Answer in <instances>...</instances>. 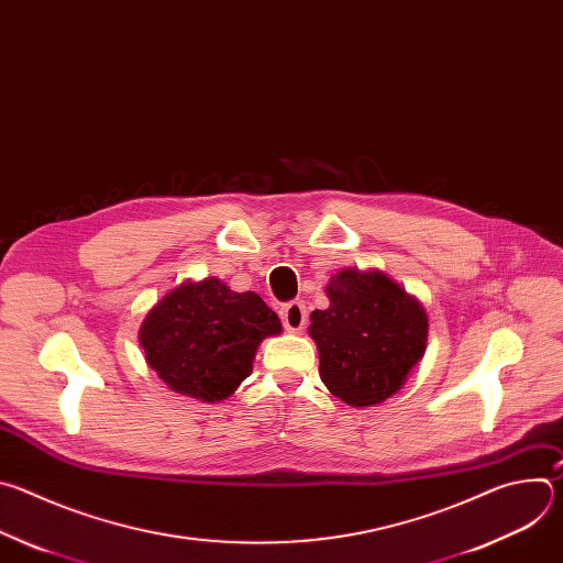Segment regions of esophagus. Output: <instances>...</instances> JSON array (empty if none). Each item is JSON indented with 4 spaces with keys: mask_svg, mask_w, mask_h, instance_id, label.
Wrapping results in <instances>:
<instances>
[{
    "mask_svg": "<svg viewBox=\"0 0 563 563\" xmlns=\"http://www.w3.org/2000/svg\"><path fill=\"white\" fill-rule=\"evenodd\" d=\"M280 318H283V325L289 332H300L307 323V309L302 300H291L287 305L280 307Z\"/></svg>",
    "mask_w": 563,
    "mask_h": 563,
    "instance_id": "obj_1",
    "label": "esophagus"
}]
</instances>
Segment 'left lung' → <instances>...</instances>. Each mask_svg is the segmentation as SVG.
<instances>
[{
	"label": "left lung",
	"instance_id": "1",
	"mask_svg": "<svg viewBox=\"0 0 563 563\" xmlns=\"http://www.w3.org/2000/svg\"><path fill=\"white\" fill-rule=\"evenodd\" d=\"M325 291L330 307L313 309L309 325L320 378L347 406L383 404L426 354V309L376 269H341Z\"/></svg>",
	"mask_w": 563,
	"mask_h": 563
}]
</instances>
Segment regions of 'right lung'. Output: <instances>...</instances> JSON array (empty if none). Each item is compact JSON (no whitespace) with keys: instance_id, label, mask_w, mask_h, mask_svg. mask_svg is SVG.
I'll use <instances>...</instances> for the list:
<instances>
[{"instance_id":"obj_1","label":"right lung","mask_w":563,"mask_h":563,"mask_svg":"<svg viewBox=\"0 0 563 563\" xmlns=\"http://www.w3.org/2000/svg\"><path fill=\"white\" fill-rule=\"evenodd\" d=\"M283 325L265 300L218 278L183 283L140 328L146 363L174 391L216 404L252 374L258 345Z\"/></svg>"}]
</instances>
